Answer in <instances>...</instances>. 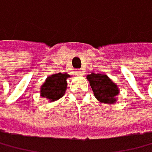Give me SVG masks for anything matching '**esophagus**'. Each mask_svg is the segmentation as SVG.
<instances>
[{"label": "esophagus", "mask_w": 152, "mask_h": 152, "mask_svg": "<svg viewBox=\"0 0 152 152\" xmlns=\"http://www.w3.org/2000/svg\"><path fill=\"white\" fill-rule=\"evenodd\" d=\"M75 74H77V75H80L81 72H83V71H80V69H75Z\"/></svg>", "instance_id": "34e87169"}]
</instances>
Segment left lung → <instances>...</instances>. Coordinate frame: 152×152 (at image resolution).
Returning <instances> with one entry per match:
<instances>
[{"instance_id": "1", "label": "left lung", "mask_w": 152, "mask_h": 152, "mask_svg": "<svg viewBox=\"0 0 152 152\" xmlns=\"http://www.w3.org/2000/svg\"><path fill=\"white\" fill-rule=\"evenodd\" d=\"M94 96L99 102L104 103H113L115 102V96L118 94V88L108 77L102 74H91L88 75Z\"/></svg>"}]
</instances>
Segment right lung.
<instances>
[{"label": "right lung", "mask_w": 152, "mask_h": 152, "mask_svg": "<svg viewBox=\"0 0 152 152\" xmlns=\"http://www.w3.org/2000/svg\"><path fill=\"white\" fill-rule=\"evenodd\" d=\"M69 77V75L67 74H56L50 75L41 88L42 96L52 102L61 97L66 92V78Z\"/></svg>", "instance_id": "obj_1"}]
</instances>
